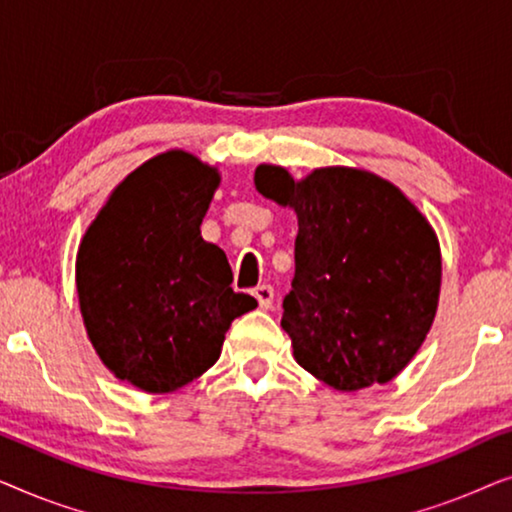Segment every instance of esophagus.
I'll return each instance as SVG.
<instances>
[{"label":"esophagus","mask_w":512,"mask_h":512,"mask_svg":"<svg viewBox=\"0 0 512 512\" xmlns=\"http://www.w3.org/2000/svg\"><path fill=\"white\" fill-rule=\"evenodd\" d=\"M254 296L258 300V307H261V310H270L272 298H275V291H272L270 284H258L254 289Z\"/></svg>","instance_id":"esophagus-1"}]
</instances>
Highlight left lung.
Returning <instances> with one entry per match:
<instances>
[{
	"mask_svg": "<svg viewBox=\"0 0 512 512\" xmlns=\"http://www.w3.org/2000/svg\"><path fill=\"white\" fill-rule=\"evenodd\" d=\"M256 191L298 216L296 275L282 328L307 373L338 391L387 384L412 361L438 310V237L391 181L321 167L296 181L258 165Z\"/></svg>",
	"mask_w": 512,
	"mask_h": 512,
	"instance_id": "1",
	"label": "left lung"
}]
</instances>
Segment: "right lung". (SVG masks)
Segmentation results:
<instances>
[{"label": "right lung", "mask_w": 512, "mask_h": 512, "mask_svg": "<svg viewBox=\"0 0 512 512\" xmlns=\"http://www.w3.org/2000/svg\"><path fill=\"white\" fill-rule=\"evenodd\" d=\"M219 170L172 149L109 195L76 256L81 317L118 380L170 394L221 356L233 319L258 305L230 289L228 258L200 235Z\"/></svg>", "instance_id": "obj_1"}]
</instances>
